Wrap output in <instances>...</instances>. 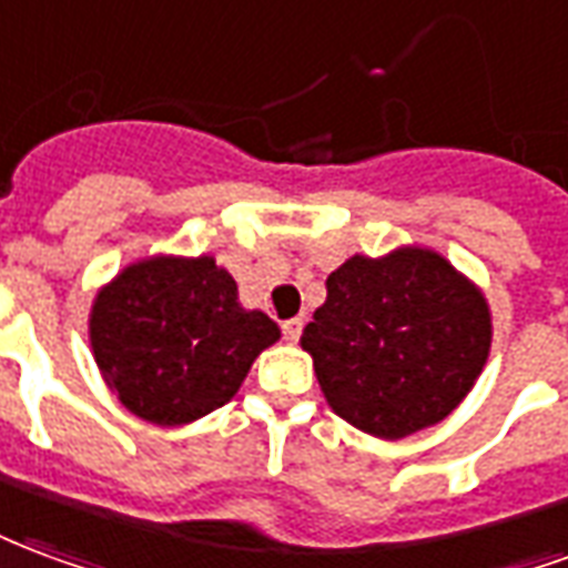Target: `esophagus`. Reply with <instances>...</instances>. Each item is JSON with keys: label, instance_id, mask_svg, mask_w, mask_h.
I'll use <instances>...</instances> for the list:
<instances>
[{"label": "esophagus", "instance_id": "esophagus-1", "mask_svg": "<svg viewBox=\"0 0 568 568\" xmlns=\"http://www.w3.org/2000/svg\"><path fill=\"white\" fill-rule=\"evenodd\" d=\"M281 333H284V338H287V342H300L302 317H290V321H284V324H281Z\"/></svg>", "mask_w": 568, "mask_h": 568}]
</instances>
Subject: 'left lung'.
<instances>
[{
    "mask_svg": "<svg viewBox=\"0 0 568 568\" xmlns=\"http://www.w3.org/2000/svg\"><path fill=\"white\" fill-rule=\"evenodd\" d=\"M484 293L426 247L351 256L302 329L326 403L378 438H405L463 403L490 354Z\"/></svg>",
    "mask_w": 568,
    "mask_h": 568,
    "instance_id": "obj_1",
    "label": "left lung"
}]
</instances>
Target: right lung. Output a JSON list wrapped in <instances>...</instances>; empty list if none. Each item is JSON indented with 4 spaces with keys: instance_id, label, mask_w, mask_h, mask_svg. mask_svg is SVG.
<instances>
[{
    "instance_id": "right-lung-1",
    "label": "right lung",
    "mask_w": 568,
    "mask_h": 568,
    "mask_svg": "<svg viewBox=\"0 0 568 568\" xmlns=\"http://www.w3.org/2000/svg\"><path fill=\"white\" fill-rule=\"evenodd\" d=\"M278 324L239 302L214 256H148L97 293L90 345L132 415L160 426L205 417L233 399Z\"/></svg>"
}]
</instances>
